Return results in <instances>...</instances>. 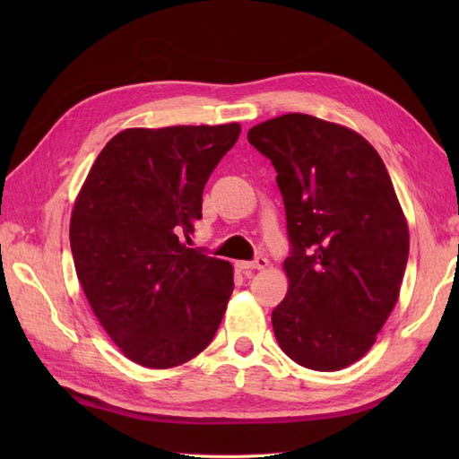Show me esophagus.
Segmentation results:
<instances>
[{
	"mask_svg": "<svg viewBox=\"0 0 459 459\" xmlns=\"http://www.w3.org/2000/svg\"><path fill=\"white\" fill-rule=\"evenodd\" d=\"M268 266V260L264 256H258L252 262H238L240 270H264Z\"/></svg>",
	"mask_w": 459,
	"mask_h": 459,
	"instance_id": "1",
	"label": "esophagus"
}]
</instances>
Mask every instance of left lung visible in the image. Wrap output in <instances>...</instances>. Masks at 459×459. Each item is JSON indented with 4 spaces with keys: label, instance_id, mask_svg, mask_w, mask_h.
<instances>
[{
    "label": "left lung",
    "instance_id": "1",
    "mask_svg": "<svg viewBox=\"0 0 459 459\" xmlns=\"http://www.w3.org/2000/svg\"><path fill=\"white\" fill-rule=\"evenodd\" d=\"M248 142L278 171L291 242L278 345L306 368L353 365L396 306L411 248L385 163L355 130L307 114L262 122Z\"/></svg>",
    "mask_w": 459,
    "mask_h": 459
}]
</instances>
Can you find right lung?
<instances>
[{
	"label": "right lung",
	"mask_w": 459,
	"mask_h": 459,
	"mask_svg": "<svg viewBox=\"0 0 459 459\" xmlns=\"http://www.w3.org/2000/svg\"><path fill=\"white\" fill-rule=\"evenodd\" d=\"M240 124L128 128L104 145L76 195L71 250L84 296L134 363L173 368L217 333L232 264L187 248L203 189Z\"/></svg>",
	"instance_id": "add662e5"
}]
</instances>
